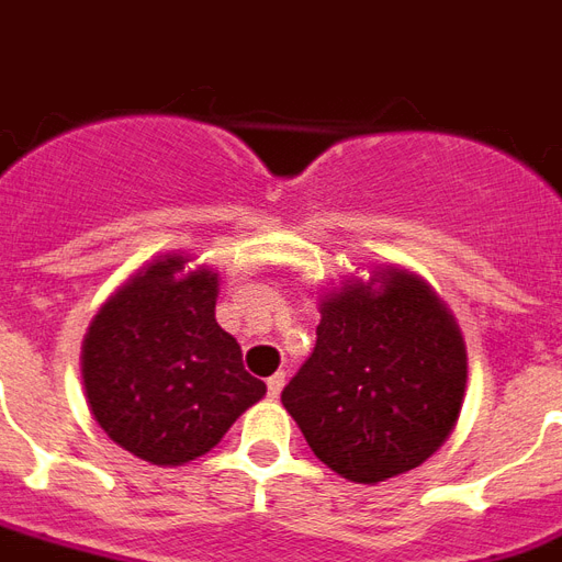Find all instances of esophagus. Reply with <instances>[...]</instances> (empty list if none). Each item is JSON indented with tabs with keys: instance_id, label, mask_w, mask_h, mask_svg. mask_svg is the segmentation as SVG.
<instances>
[{
	"instance_id": "1",
	"label": "esophagus",
	"mask_w": 562,
	"mask_h": 562,
	"mask_svg": "<svg viewBox=\"0 0 562 562\" xmlns=\"http://www.w3.org/2000/svg\"><path fill=\"white\" fill-rule=\"evenodd\" d=\"M282 385H285V374H282V371H277L273 376H268V397H280Z\"/></svg>"
}]
</instances>
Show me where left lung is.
I'll return each mask as SVG.
<instances>
[{"label": "left lung", "instance_id": "1", "mask_svg": "<svg viewBox=\"0 0 562 562\" xmlns=\"http://www.w3.org/2000/svg\"><path fill=\"white\" fill-rule=\"evenodd\" d=\"M380 282L321 303L315 350L282 389L315 457L357 483L422 465L465 395V345L442 300L397 268Z\"/></svg>", "mask_w": 562, "mask_h": 562}]
</instances>
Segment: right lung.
<instances>
[{
  "label": "right lung",
  "mask_w": 562,
  "mask_h": 562,
  "mask_svg": "<svg viewBox=\"0 0 562 562\" xmlns=\"http://www.w3.org/2000/svg\"><path fill=\"white\" fill-rule=\"evenodd\" d=\"M158 259L111 294L93 318L81 376L109 439L153 465L203 457L265 395L241 348L214 321L217 273Z\"/></svg>",
  "instance_id": "obj_1"
}]
</instances>
